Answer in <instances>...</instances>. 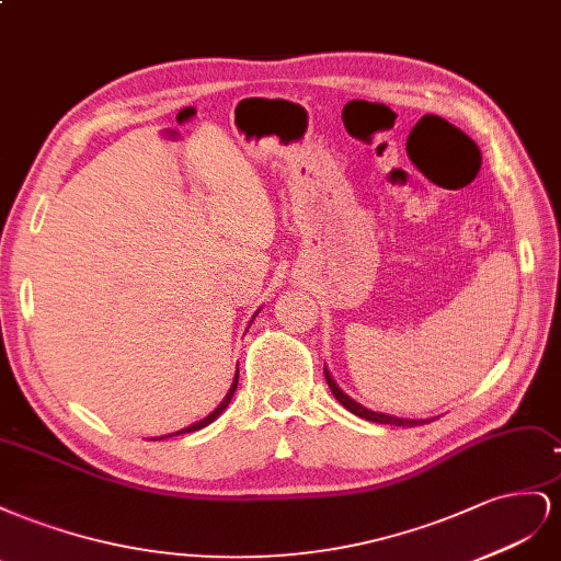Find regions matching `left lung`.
Wrapping results in <instances>:
<instances>
[{
  "label": "left lung",
  "mask_w": 561,
  "mask_h": 561,
  "mask_svg": "<svg viewBox=\"0 0 561 561\" xmlns=\"http://www.w3.org/2000/svg\"><path fill=\"white\" fill-rule=\"evenodd\" d=\"M324 376H327V382H329V390L333 392V397L339 399V402L347 409V411H352L355 415H359V419H366V421H371V423H382V425H402V427H413V425H423L425 421H411V419H397V415H388V413H376V411H371V409H366V407H362V404H357L355 399H350L339 386H335V380L331 378V374L324 369Z\"/></svg>",
  "instance_id": "1"
}]
</instances>
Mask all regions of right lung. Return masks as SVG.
Segmentation results:
<instances>
[{
  "mask_svg": "<svg viewBox=\"0 0 561 561\" xmlns=\"http://www.w3.org/2000/svg\"><path fill=\"white\" fill-rule=\"evenodd\" d=\"M259 314V312H255ZM253 314V317H255ZM237 380H239V369H237V374H234V380H232V386H230V390H228V394L222 397V402L206 415V419H202V421H197V423H192V425H187V427H183V430H179V432H173V435H185V432H195V430H202V427H206L209 423H214L218 415L228 409V404H230V399H232V394H234V390H237ZM164 437H171V435H164ZM164 437H159V439H164Z\"/></svg>",
  "mask_w": 561,
  "mask_h": 561,
  "instance_id": "right-lung-1",
  "label": "right lung"
}]
</instances>
